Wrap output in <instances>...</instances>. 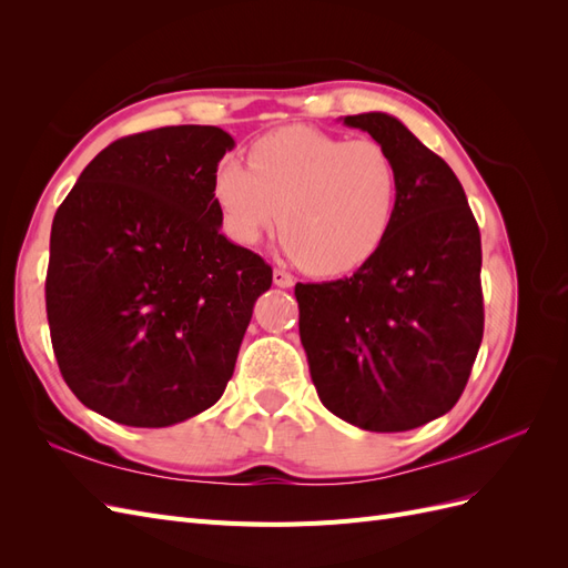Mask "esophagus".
Instances as JSON below:
<instances>
[{"mask_svg": "<svg viewBox=\"0 0 568 568\" xmlns=\"http://www.w3.org/2000/svg\"><path fill=\"white\" fill-rule=\"evenodd\" d=\"M272 282H274V286H280V288H291L294 286V277H291V274L286 272V270H282V267H274V272H272Z\"/></svg>", "mask_w": 568, "mask_h": 568, "instance_id": "esophagus-1", "label": "esophagus"}]
</instances>
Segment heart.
I'll use <instances>...</instances> for the list:
<instances>
[{
	"label": "heart",
	"mask_w": 568,
	"mask_h": 568,
	"mask_svg": "<svg viewBox=\"0 0 568 568\" xmlns=\"http://www.w3.org/2000/svg\"><path fill=\"white\" fill-rule=\"evenodd\" d=\"M398 168L374 140L346 142L307 125L274 130L225 159L211 182L222 227L253 246L280 220L284 251L320 277L363 267L379 253L398 209Z\"/></svg>",
	"instance_id": "heart-1"
}]
</instances>
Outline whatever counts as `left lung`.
<instances>
[{
  "mask_svg": "<svg viewBox=\"0 0 568 568\" xmlns=\"http://www.w3.org/2000/svg\"><path fill=\"white\" fill-rule=\"evenodd\" d=\"M398 168L388 239L353 277L296 284L298 332L322 405L365 432H409L450 412L480 338V234L450 165L398 118H341Z\"/></svg>",
  "mask_w": 568,
  "mask_h": 568,
  "instance_id": "1",
  "label": "left lung"
}]
</instances>
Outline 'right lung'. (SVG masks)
Here are the masks:
<instances>
[{
  "mask_svg": "<svg viewBox=\"0 0 568 568\" xmlns=\"http://www.w3.org/2000/svg\"><path fill=\"white\" fill-rule=\"evenodd\" d=\"M213 125L123 136L51 222L47 320L75 398L111 422L173 426L220 400L272 267L220 232Z\"/></svg>",
  "mask_w": 568,
  "mask_h": 568,
  "instance_id": "1",
  "label": "right lung"
}]
</instances>
